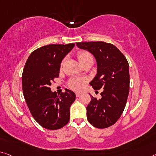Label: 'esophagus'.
<instances>
[{
    "instance_id": "34e87169",
    "label": "esophagus",
    "mask_w": 156,
    "mask_h": 156,
    "mask_svg": "<svg viewBox=\"0 0 156 156\" xmlns=\"http://www.w3.org/2000/svg\"><path fill=\"white\" fill-rule=\"evenodd\" d=\"M81 95H82V93H80V92H76V97H79V96H81Z\"/></svg>"
}]
</instances>
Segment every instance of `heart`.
I'll list each match as a JSON object with an SVG mask.
<instances>
[{
	"label": "heart",
	"instance_id": "heart-1",
	"mask_svg": "<svg viewBox=\"0 0 156 156\" xmlns=\"http://www.w3.org/2000/svg\"><path fill=\"white\" fill-rule=\"evenodd\" d=\"M78 59L81 65L89 60H93V57L88 51H83L78 53ZM86 81L84 78L73 77L69 81V87L74 91H79L82 90L85 85Z\"/></svg>",
	"mask_w": 156,
	"mask_h": 156
}]
</instances>
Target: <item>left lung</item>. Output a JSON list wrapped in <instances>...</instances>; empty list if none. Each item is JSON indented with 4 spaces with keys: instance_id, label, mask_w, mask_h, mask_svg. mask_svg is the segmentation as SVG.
<instances>
[{
    "instance_id": "left-lung-1",
    "label": "left lung",
    "mask_w": 156,
    "mask_h": 156,
    "mask_svg": "<svg viewBox=\"0 0 156 156\" xmlns=\"http://www.w3.org/2000/svg\"><path fill=\"white\" fill-rule=\"evenodd\" d=\"M79 48L92 54L97 63V73L90 85L94 90L103 88L101 98L91 96L87 117L91 125L105 128L117 122L124 110L129 93V65L119 49L104 41L76 43Z\"/></svg>"
}]
</instances>
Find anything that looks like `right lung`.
I'll return each mask as SVG.
<instances>
[{
  "label": "right lung",
  "mask_w": 156,
  "mask_h": 156,
  "mask_svg": "<svg viewBox=\"0 0 156 156\" xmlns=\"http://www.w3.org/2000/svg\"><path fill=\"white\" fill-rule=\"evenodd\" d=\"M75 46L73 43L50 44L32 52L22 74V87L27 105L39 125L57 130L67 124L75 93L68 89L58 96L51 91L54 78H58L62 60Z\"/></svg>",
  "instance_id": "1"
}]
</instances>
